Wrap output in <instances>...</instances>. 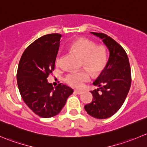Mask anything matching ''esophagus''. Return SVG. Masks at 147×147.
Returning <instances> with one entry per match:
<instances>
[{
	"mask_svg": "<svg viewBox=\"0 0 147 147\" xmlns=\"http://www.w3.org/2000/svg\"><path fill=\"white\" fill-rule=\"evenodd\" d=\"M74 92H75L76 93H77V94H78V95L81 94V93H83L82 90H77V89H76V90H74Z\"/></svg>",
	"mask_w": 147,
	"mask_h": 147,
	"instance_id": "1",
	"label": "esophagus"
}]
</instances>
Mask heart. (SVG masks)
I'll return each mask as SVG.
<instances>
[{"instance_id": "b5f03b06", "label": "heart", "mask_w": 147, "mask_h": 147, "mask_svg": "<svg viewBox=\"0 0 147 147\" xmlns=\"http://www.w3.org/2000/svg\"><path fill=\"white\" fill-rule=\"evenodd\" d=\"M70 49L83 59L84 67L93 75L102 71L106 63V52L104 47L96 46L93 41L86 38H78L70 45ZM62 56L59 54L56 60L57 66H60ZM90 75L87 71L71 72L66 76L65 82L74 88H81L90 80Z\"/></svg>"}]
</instances>
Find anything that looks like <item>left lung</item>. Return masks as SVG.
I'll list each match as a JSON object with an SVG mask.
<instances>
[{
    "mask_svg": "<svg viewBox=\"0 0 147 147\" xmlns=\"http://www.w3.org/2000/svg\"><path fill=\"white\" fill-rule=\"evenodd\" d=\"M91 34L101 39L109 51L105 68L93 83L98 88L92 90L93 100L84 106L88 115L106 119L115 114L125 102L131 86V69L125 49L103 33Z\"/></svg>",
    "mask_w": 147,
    "mask_h": 147,
    "instance_id": "obj_1",
    "label": "left lung"
}]
</instances>
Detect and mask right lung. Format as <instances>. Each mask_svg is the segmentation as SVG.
I'll return each mask as SVG.
<instances>
[{"instance_id":"obj_1","label":"right lung","mask_w":147,"mask_h":147,"mask_svg":"<svg viewBox=\"0 0 147 147\" xmlns=\"http://www.w3.org/2000/svg\"><path fill=\"white\" fill-rule=\"evenodd\" d=\"M61 34H49L37 39L27 47L20 60L17 82L24 102L43 118L61 112L74 90L59 84L56 88L47 81L55 67Z\"/></svg>"}]
</instances>
